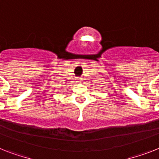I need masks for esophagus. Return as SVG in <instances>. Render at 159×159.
Segmentation results:
<instances>
[{
    "label": "esophagus",
    "mask_w": 159,
    "mask_h": 159,
    "mask_svg": "<svg viewBox=\"0 0 159 159\" xmlns=\"http://www.w3.org/2000/svg\"><path fill=\"white\" fill-rule=\"evenodd\" d=\"M76 82L80 83V82H81V80H80V79H76Z\"/></svg>",
    "instance_id": "1"
}]
</instances>
